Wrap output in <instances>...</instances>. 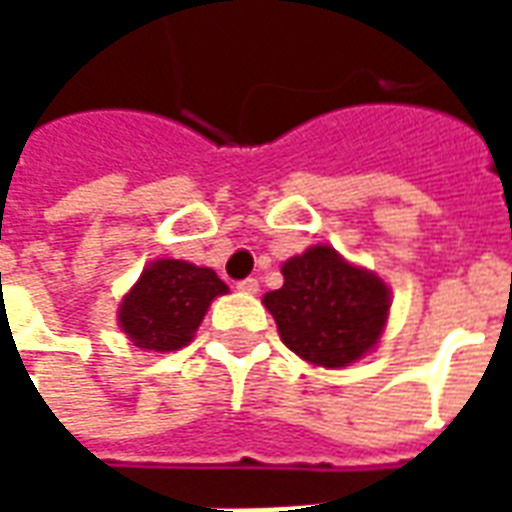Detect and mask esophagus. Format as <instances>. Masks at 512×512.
Returning <instances> with one entry per match:
<instances>
[{
  "label": "esophagus",
  "mask_w": 512,
  "mask_h": 512,
  "mask_svg": "<svg viewBox=\"0 0 512 512\" xmlns=\"http://www.w3.org/2000/svg\"><path fill=\"white\" fill-rule=\"evenodd\" d=\"M257 288H260V282H257L255 277H246L238 282V290H241V293H257Z\"/></svg>",
  "instance_id": "obj_1"
}]
</instances>
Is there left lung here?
I'll return each mask as SVG.
<instances>
[{"label": "left lung", "mask_w": 512, "mask_h": 512, "mask_svg": "<svg viewBox=\"0 0 512 512\" xmlns=\"http://www.w3.org/2000/svg\"><path fill=\"white\" fill-rule=\"evenodd\" d=\"M285 285L263 296L279 337L312 365L345 367L365 356L386 326L389 290L376 274L312 246L282 266Z\"/></svg>", "instance_id": "8db88e82"}]
</instances>
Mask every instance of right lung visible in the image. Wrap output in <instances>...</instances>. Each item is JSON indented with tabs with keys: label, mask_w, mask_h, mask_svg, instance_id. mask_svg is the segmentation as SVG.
Listing matches in <instances>:
<instances>
[{
	"label": "right lung",
	"mask_w": 512,
	"mask_h": 512,
	"mask_svg": "<svg viewBox=\"0 0 512 512\" xmlns=\"http://www.w3.org/2000/svg\"><path fill=\"white\" fill-rule=\"evenodd\" d=\"M227 285L211 268L186 260H156L120 304V326L147 351H178L200 326L202 315Z\"/></svg>",
	"instance_id": "obj_1"
}]
</instances>
